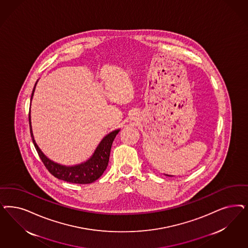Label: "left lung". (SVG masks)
<instances>
[{"label": "left lung", "instance_id": "8db88e82", "mask_svg": "<svg viewBox=\"0 0 248 248\" xmlns=\"http://www.w3.org/2000/svg\"><path fill=\"white\" fill-rule=\"evenodd\" d=\"M167 176H170V177H171V175H168V174H166Z\"/></svg>", "mask_w": 248, "mask_h": 248}]
</instances>
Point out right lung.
<instances>
[{
	"mask_svg": "<svg viewBox=\"0 0 248 248\" xmlns=\"http://www.w3.org/2000/svg\"><path fill=\"white\" fill-rule=\"evenodd\" d=\"M36 83H35V86H36ZM35 86L32 90L31 100L33 96ZM29 125H30V133L32 137V143L34 145L36 152L38 153L44 165L46 166V168L47 169L48 171L59 180H63L67 183L78 184H91L103 174L108 164L113 140L120 131V129H116V130H113L109 134H108L107 136H105L103 140L100 141V143L98 144L93 155L88 160L78 165L64 166V165L54 162L53 160H49L47 157L41 152L32 135L30 111H29Z\"/></svg>",
	"mask_w": 248,
	"mask_h": 248,
	"instance_id": "right-lung-1",
	"label": "right lung"
}]
</instances>
